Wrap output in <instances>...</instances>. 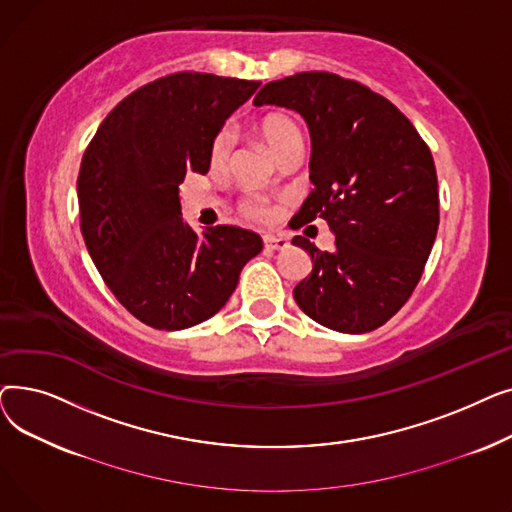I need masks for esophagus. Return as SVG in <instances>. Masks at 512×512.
I'll return each instance as SVG.
<instances>
[{
	"label": "esophagus",
	"mask_w": 512,
	"mask_h": 512,
	"mask_svg": "<svg viewBox=\"0 0 512 512\" xmlns=\"http://www.w3.org/2000/svg\"><path fill=\"white\" fill-rule=\"evenodd\" d=\"M263 245L270 251H284L288 249V240L282 236H263Z\"/></svg>",
	"instance_id": "esophagus-1"
}]
</instances>
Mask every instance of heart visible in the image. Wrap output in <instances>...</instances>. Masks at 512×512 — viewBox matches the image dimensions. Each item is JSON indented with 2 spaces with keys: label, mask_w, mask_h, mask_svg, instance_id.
<instances>
[{
  "label": "heart",
  "mask_w": 512,
  "mask_h": 512,
  "mask_svg": "<svg viewBox=\"0 0 512 512\" xmlns=\"http://www.w3.org/2000/svg\"><path fill=\"white\" fill-rule=\"evenodd\" d=\"M261 139L265 141V145L270 147V151L280 159L286 151L294 149V147H303V134L292 118L284 116V114H267L259 120L257 124ZM234 147V130L230 126H224L218 134H215L211 141V151H209V159L213 166H224L230 153ZM240 211L247 218L255 220V222H270L274 218V207L267 203L261 197L255 195H247L240 199Z\"/></svg>",
  "instance_id": "obj_1"
}]
</instances>
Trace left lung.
Here are the masks:
<instances>
[{
    "label": "left lung",
    "instance_id": "obj_1",
    "mask_svg": "<svg viewBox=\"0 0 512 512\" xmlns=\"http://www.w3.org/2000/svg\"><path fill=\"white\" fill-rule=\"evenodd\" d=\"M255 105L297 110L311 132L315 184L290 228L324 218L332 253L305 236L311 274L294 301L317 324L344 334L384 326L421 280L440 224L432 151L398 107L351 78L299 72L267 83Z\"/></svg>",
    "mask_w": 512,
    "mask_h": 512
}]
</instances>
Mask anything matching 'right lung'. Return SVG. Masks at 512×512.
<instances>
[{"mask_svg": "<svg viewBox=\"0 0 512 512\" xmlns=\"http://www.w3.org/2000/svg\"><path fill=\"white\" fill-rule=\"evenodd\" d=\"M259 80L174 72L105 116L80 164V232L103 282L143 324L184 330L218 313L263 240L238 226L197 234L178 186L207 174L211 141Z\"/></svg>", "mask_w": 512, "mask_h": 512, "instance_id": "1", "label": "right lung"}]
</instances>
